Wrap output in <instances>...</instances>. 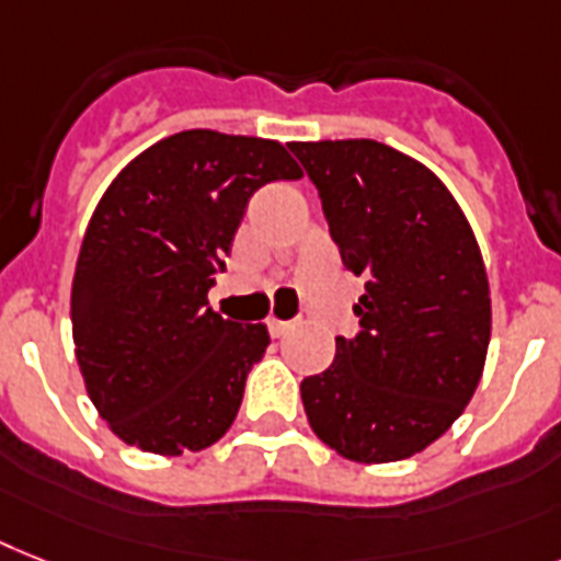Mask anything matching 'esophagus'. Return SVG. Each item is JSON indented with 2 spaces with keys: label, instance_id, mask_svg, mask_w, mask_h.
I'll return each instance as SVG.
<instances>
[{
  "label": "esophagus",
  "instance_id": "obj_1",
  "mask_svg": "<svg viewBox=\"0 0 561 561\" xmlns=\"http://www.w3.org/2000/svg\"><path fill=\"white\" fill-rule=\"evenodd\" d=\"M267 328H271V334H273V336H282V334H288L290 328H294V322L276 320V317H271V320H267Z\"/></svg>",
  "mask_w": 561,
  "mask_h": 561
}]
</instances>
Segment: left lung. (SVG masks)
Here are the masks:
<instances>
[{"mask_svg": "<svg viewBox=\"0 0 561 561\" xmlns=\"http://www.w3.org/2000/svg\"><path fill=\"white\" fill-rule=\"evenodd\" d=\"M320 190L359 334L305 377L317 438L357 463L403 461L467 409L490 345V282L463 209L430 167L377 140L288 144Z\"/></svg>", "mask_w": 561, "mask_h": 561, "instance_id": "1", "label": "left lung"}]
</instances>
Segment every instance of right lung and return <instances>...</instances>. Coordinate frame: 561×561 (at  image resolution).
I'll return each instance as SVG.
<instances>
[{"label": "right lung", "instance_id": "add662e5", "mask_svg": "<svg viewBox=\"0 0 561 561\" xmlns=\"http://www.w3.org/2000/svg\"><path fill=\"white\" fill-rule=\"evenodd\" d=\"M302 170L279 140L178 131L131 158L85 227L71 334L85 391L123 444L202 453L236 421L265 322L207 308L250 195Z\"/></svg>", "mask_w": 561, "mask_h": 561}]
</instances>
